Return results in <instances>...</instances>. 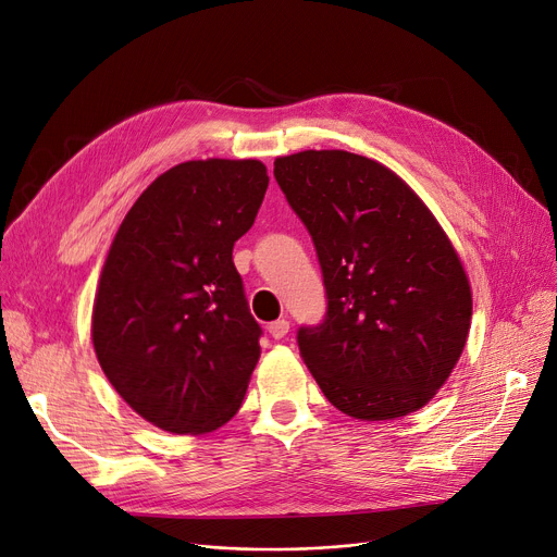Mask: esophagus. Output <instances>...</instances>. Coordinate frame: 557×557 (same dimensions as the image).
I'll return each instance as SVG.
<instances>
[{
  "label": "esophagus",
  "mask_w": 557,
  "mask_h": 557,
  "mask_svg": "<svg viewBox=\"0 0 557 557\" xmlns=\"http://www.w3.org/2000/svg\"><path fill=\"white\" fill-rule=\"evenodd\" d=\"M269 334L273 336V338H284L286 334H288V320H275V323H271L269 325Z\"/></svg>",
  "instance_id": "esophagus-1"
}]
</instances>
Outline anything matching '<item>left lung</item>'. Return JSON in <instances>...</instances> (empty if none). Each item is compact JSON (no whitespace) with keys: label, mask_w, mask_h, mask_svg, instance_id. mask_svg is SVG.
<instances>
[{"label":"left lung","mask_w":557,"mask_h":557,"mask_svg":"<svg viewBox=\"0 0 557 557\" xmlns=\"http://www.w3.org/2000/svg\"><path fill=\"white\" fill-rule=\"evenodd\" d=\"M273 173L323 271V323L298 330L320 391L357 420L418 411L447 382L472 320L445 230L399 175L357 153L302 151Z\"/></svg>","instance_id":"left-lung-1"}]
</instances>
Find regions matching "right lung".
<instances>
[{
    "instance_id": "1",
    "label": "right lung",
    "mask_w": 557,
    "mask_h": 557,
    "mask_svg": "<svg viewBox=\"0 0 557 557\" xmlns=\"http://www.w3.org/2000/svg\"><path fill=\"white\" fill-rule=\"evenodd\" d=\"M269 187L259 160H191L164 171L114 234L92 311L108 382L169 433H208L244 401L261 327L232 248Z\"/></svg>"
}]
</instances>
